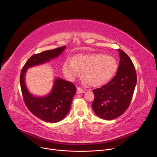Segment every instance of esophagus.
I'll list each match as a JSON object with an SVG mask.
<instances>
[{
    "instance_id": "34e87169",
    "label": "esophagus",
    "mask_w": 157,
    "mask_h": 157,
    "mask_svg": "<svg viewBox=\"0 0 157 157\" xmlns=\"http://www.w3.org/2000/svg\"><path fill=\"white\" fill-rule=\"evenodd\" d=\"M85 92V90H83L80 87L77 88V94H81V93H84Z\"/></svg>"
}]
</instances>
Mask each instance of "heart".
Segmentation results:
<instances>
[{
    "mask_svg": "<svg viewBox=\"0 0 157 157\" xmlns=\"http://www.w3.org/2000/svg\"><path fill=\"white\" fill-rule=\"evenodd\" d=\"M117 63L113 57L100 53L77 54L72 61L66 60L62 67L65 76L73 80L82 71L84 81L93 87L106 83L114 75Z\"/></svg>",
    "mask_w": 157,
    "mask_h": 157,
    "instance_id": "b5f03b06",
    "label": "heart"
}]
</instances>
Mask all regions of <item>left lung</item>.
Wrapping results in <instances>:
<instances>
[{"label": "left lung", "mask_w": 157, "mask_h": 157, "mask_svg": "<svg viewBox=\"0 0 157 157\" xmlns=\"http://www.w3.org/2000/svg\"><path fill=\"white\" fill-rule=\"evenodd\" d=\"M118 52L120 60L116 75L107 85L93 90V110L108 120L118 118L128 109L137 83L134 63L124 52L120 49Z\"/></svg>", "instance_id": "1"}]
</instances>
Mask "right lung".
Here are the masks:
<instances>
[{
  "label": "right lung",
  "instance_id": "right-lung-1",
  "mask_svg": "<svg viewBox=\"0 0 157 157\" xmlns=\"http://www.w3.org/2000/svg\"><path fill=\"white\" fill-rule=\"evenodd\" d=\"M65 46L33 55L27 61L20 74V86L23 98L29 110L36 117L44 121L56 123L63 120L69 111L76 88L70 81L61 78L55 79L52 92L48 95L33 96L25 83L27 69L33 66L46 63L59 56Z\"/></svg>",
  "mask_w": 157,
  "mask_h": 157
}]
</instances>
